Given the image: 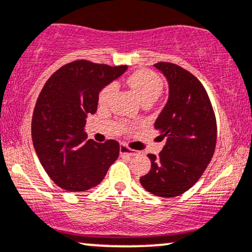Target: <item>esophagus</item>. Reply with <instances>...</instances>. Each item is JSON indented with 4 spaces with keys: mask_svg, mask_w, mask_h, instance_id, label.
<instances>
[{
    "mask_svg": "<svg viewBox=\"0 0 252 252\" xmlns=\"http://www.w3.org/2000/svg\"><path fill=\"white\" fill-rule=\"evenodd\" d=\"M120 154H121V155H126V156L131 157V156H135L136 155V151L129 149V148L126 147V144H121Z\"/></svg>",
    "mask_w": 252,
    "mask_h": 252,
    "instance_id": "34e87169",
    "label": "esophagus"
}]
</instances>
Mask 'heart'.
Segmentation results:
<instances>
[{
  "label": "heart",
  "instance_id": "obj_1",
  "mask_svg": "<svg viewBox=\"0 0 252 252\" xmlns=\"http://www.w3.org/2000/svg\"><path fill=\"white\" fill-rule=\"evenodd\" d=\"M128 86L135 93L139 102L143 104L147 102H155L163 89V81L155 72L150 70H137L128 78ZM117 86L110 83L105 86L99 93V104H107L116 93Z\"/></svg>",
  "mask_w": 252,
  "mask_h": 252
}]
</instances>
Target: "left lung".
I'll return each mask as SVG.
<instances>
[{"label": "left lung", "mask_w": 252, "mask_h": 252, "mask_svg": "<svg viewBox=\"0 0 252 252\" xmlns=\"http://www.w3.org/2000/svg\"><path fill=\"white\" fill-rule=\"evenodd\" d=\"M169 86L168 102L155 121L166 143L159 155L149 154L151 169L139 178L147 191L176 197L189 190L214 156L216 118L204 87L191 72L174 63H156Z\"/></svg>", "instance_id": "left-lung-1"}]
</instances>
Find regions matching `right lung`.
Returning a JSON list of instances; mask_svg holds the SVG:
<instances>
[{"label": "right lung", "mask_w": 252, "mask_h": 252, "mask_svg": "<svg viewBox=\"0 0 252 252\" xmlns=\"http://www.w3.org/2000/svg\"><path fill=\"white\" fill-rule=\"evenodd\" d=\"M126 69L78 60L44 84L32 115V143L45 172L62 189L86 191L98 186L120 155L118 142L87 139L84 126L88 115L96 113L99 92Z\"/></svg>", "instance_id": "add662e5"}]
</instances>
